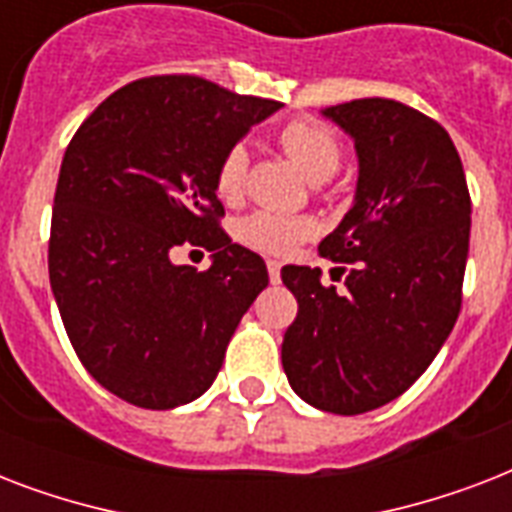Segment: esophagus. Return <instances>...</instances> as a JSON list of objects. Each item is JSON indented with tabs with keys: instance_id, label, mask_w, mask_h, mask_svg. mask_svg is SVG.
I'll list each match as a JSON object with an SVG mask.
<instances>
[{
	"instance_id": "esophagus-1",
	"label": "esophagus",
	"mask_w": 512,
	"mask_h": 512,
	"mask_svg": "<svg viewBox=\"0 0 512 512\" xmlns=\"http://www.w3.org/2000/svg\"><path fill=\"white\" fill-rule=\"evenodd\" d=\"M268 276H271L273 284H279V279H281V263H279V260H268Z\"/></svg>"
}]
</instances>
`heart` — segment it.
<instances>
[{
	"instance_id": "obj_1",
	"label": "heart",
	"mask_w": 512,
	"mask_h": 512,
	"mask_svg": "<svg viewBox=\"0 0 512 512\" xmlns=\"http://www.w3.org/2000/svg\"><path fill=\"white\" fill-rule=\"evenodd\" d=\"M281 148L287 151L292 162L305 172L308 180L319 183L337 172L342 159L340 140L327 124L313 122V119H295L289 122L279 135ZM249 156L244 146H231L223 154L215 172L217 196L225 201H236L244 191V177H247ZM311 220L303 217L279 215V212H252L236 225V236L247 247L260 249V252H287L311 236Z\"/></svg>"
}]
</instances>
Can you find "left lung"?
Listing matches in <instances>:
<instances>
[{
    "instance_id": "obj_1",
    "label": "left lung",
    "mask_w": 512,
    "mask_h": 512,
    "mask_svg": "<svg viewBox=\"0 0 512 512\" xmlns=\"http://www.w3.org/2000/svg\"><path fill=\"white\" fill-rule=\"evenodd\" d=\"M356 148L353 207L319 252L350 263L348 292L319 268L284 265L297 319L281 342L287 380L305 404L364 414L398 398L436 358L462 305L470 193L449 132L388 98L321 111Z\"/></svg>"
}]
</instances>
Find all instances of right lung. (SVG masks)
Returning <instances> with one entry per match:
<instances>
[{"label": "right lung", "instance_id": "obj_1", "mask_svg": "<svg viewBox=\"0 0 512 512\" xmlns=\"http://www.w3.org/2000/svg\"><path fill=\"white\" fill-rule=\"evenodd\" d=\"M281 103L199 76H151L108 95L60 164L50 287L84 369L143 409H175L215 382L241 316L268 287L252 249L220 231L223 154ZM191 240L207 272L171 263Z\"/></svg>", "mask_w": 512, "mask_h": 512}]
</instances>
